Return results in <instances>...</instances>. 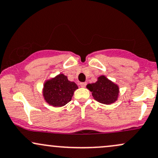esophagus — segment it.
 <instances>
[{
  "mask_svg": "<svg viewBox=\"0 0 158 158\" xmlns=\"http://www.w3.org/2000/svg\"><path fill=\"white\" fill-rule=\"evenodd\" d=\"M80 86L81 88H85V86H86V82H80Z\"/></svg>",
  "mask_w": 158,
  "mask_h": 158,
  "instance_id": "1",
  "label": "esophagus"
}]
</instances>
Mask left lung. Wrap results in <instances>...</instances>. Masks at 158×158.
Returning a JSON list of instances; mask_svg holds the SVG:
<instances>
[{
    "instance_id": "obj_1",
    "label": "left lung",
    "mask_w": 158,
    "mask_h": 158,
    "mask_svg": "<svg viewBox=\"0 0 158 158\" xmlns=\"http://www.w3.org/2000/svg\"><path fill=\"white\" fill-rule=\"evenodd\" d=\"M87 88L92 92L94 99L102 104L110 105L117 101L118 98V85L114 84L105 76L99 77L95 83L88 84Z\"/></svg>"
}]
</instances>
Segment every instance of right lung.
<instances>
[{"label": "right lung", "instance_id": "right-lung-1", "mask_svg": "<svg viewBox=\"0 0 158 158\" xmlns=\"http://www.w3.org/2000/svg\"><path fill=\"white\" fill-rule=\"evenodd\" d=\"M77 85L70 81L64 74H59L48 80L44 85L43 96L45 101L54 107L64 106L71 100Z\"/></svg>", "mask_w": 158, "mask_h": 158}]
</instances>
